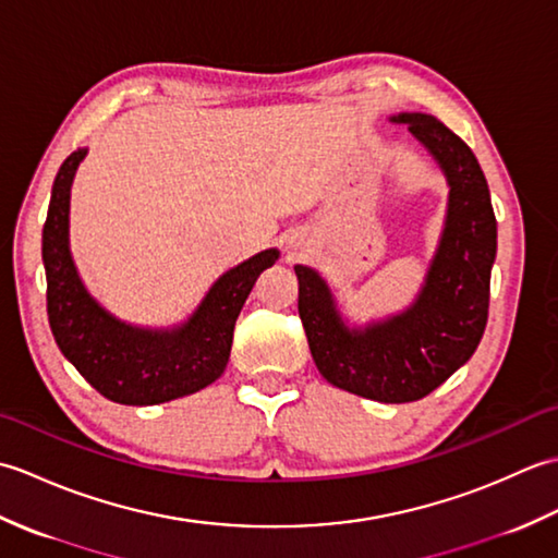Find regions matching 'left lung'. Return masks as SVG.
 <instances>
[{"label":"left lung","mask_w":558,"mask_h":558,"mask_svg":"<svg viewBox=\"0 0 558 558\" xmlns=\"http://www.w3.org/2000/svg\"><path fill=\"white\" fill-rule=\"evenodd\" d=\"M393 122L432 150L448 184V218L426 286L410 312L366 330H348L326 282L294 266L298 310L312 357L328 384L378 402L429 396L477 350L489 316L496 218L489 186L470 146L432 114H398Z\"/></svg>","instance_id":"obj_1"}]
</instances>
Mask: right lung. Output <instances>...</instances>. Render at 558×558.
Masks as SVG:
<instances>
[{"instance_id": "add662e5", "label": "right lung", "mask_w": 558, "mask_h": 558, "mask_svg": "<svg viewBox=\"0 0 558 558\" xmlns=\"http://www.w3.org/2000/svg\"><path fill=\"white\" fill-rule=\"evenodd\" d=\"M83 156L86 150H74L59 168L43 228L47 318L57 345L112 402L156 405L196 393L225 372L236 316L258 272L276 264L278 252L268 248L225 272L182 328L153 333L120 324L83 290L69 254V186Z\"/></svg>"}]
</instances>
